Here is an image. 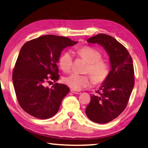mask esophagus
<instances>
[{"label":"esophagus","instance_id":"34e87169","mask_svg":"<svg viewBox=\"0 0 148 148\" xmlns=\"http://www.w3.org/2000/svg\"><path fill=\"white\" fill-rule=\"evenodd\" d=\"M71 92H73V93H74V94H76V95H80L81 93V92H80V91H78V90H73V89H71Z\"/></svg>","mask_w":148,"mask_h":148}]
</instances>
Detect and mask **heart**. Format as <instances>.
<instances>
[{
  "instance_id": "1",
  "label": "heart",
  "mask_w": 148,
  "mask_h": 148,
  "mask_svg": "<svg viewBox=\"0 0 148 148\" xmlns=\"http://www.w3.org/2000/svg\"><path fill=\"white\" fill-rule=\"evenodd\" d=\"M79 56L88 63L86 72L88 73L92 81L95 84H101L106 81L110 73L109 65L104 61L101 60V52L90 47H81L77 51ZM59 65L61 69L65 72L71 69L73 65V56L69 51H65L59 59ZM63 83L72 89L80 90L88 87L90 81L87 75H83L73 73L65 77Z\"/></svg>"
}]
</instances>
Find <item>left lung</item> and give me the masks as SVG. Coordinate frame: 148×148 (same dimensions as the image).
Wrapping results in <instances>:
<instances>
[{
  "label": "left lung",
  "instance_id": "1",
  "mask_svg": "<svg viewBox=\"0 0 148 148\" xmlns=\"http://www.w3.org/2000/svg\"><path fill=\"white\" fill-rule=\"evenodd\" d=\"M87 42L103 46L110 58L111 70L99 89L90 97L85 113L91 121L105 124L115 119L128 104L134 85L132 59L123 45L110 36L99 34Z\"/></svg>",
  "mask_w": 148,
  "mask_h": 148
}]
</instances>
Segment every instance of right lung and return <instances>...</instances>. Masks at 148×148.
Here are the masks:
<instances>
[{
  "mask_svg": "<svg viewBox=\"0 0 148 148\" xmlns=\"http://www.w3.org/2000/svg\"><path fill=\"white\" fill-rule=\"evenodd\" d=\"M77 43L67 37L45 35L22 47L13 69L12 81L18 101L25 112L40 119H49L58 112L69 88L58 83L51 88L45 85L59 79L57 63L61 51Z\"/></svg>",
  "mask_w": 148,
  "mask_h": 148,
  "instance_id": "add662e5",
  "label": "right lung"
}]
</instances>
